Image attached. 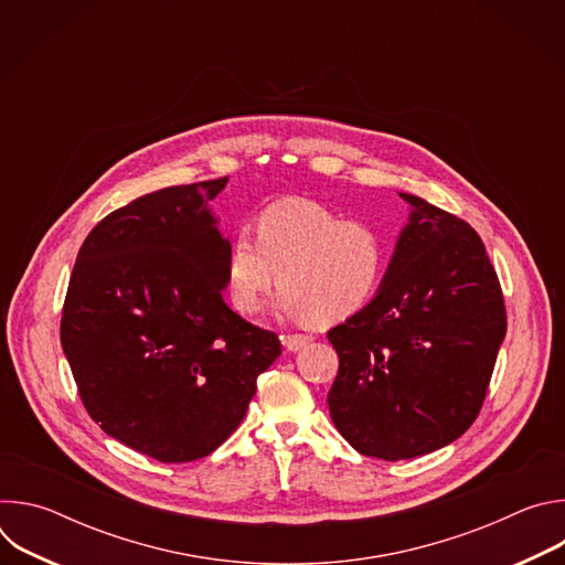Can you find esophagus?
Listing matches in <instances>:
<instances>
[{
  "label": "esophagus",
  "instance_id": "obj_1",
  "mask_svg": "<svg viewBox=\"0 0 565 565\" xmlns=\"http://www.w3.org/2000/svg\"><path fill=\"white\" fill-rule=\"evenodd\" d=\"M281 340H284V347H286L288 351H292V353L306 349V347L312 342L310 335H284Z\"/></svg>",
  "mask_w": 565,
  "mask_h": 565
}]
</instances>
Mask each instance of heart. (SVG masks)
Here are the masks:
<instances>
[{
	"mask_svg": "<svg viewBox=\"0 0 565 565\" xmlns=\"http://www.w3.org/2000/svg\"><path fill=\"white\" fill-rule=\"evenodd\" d=\"M255 234L257 241L241 230L227 244L225 284L238 312H253L279 281L277 306L286 315L342 321L377 297L388 273L391 244L377 225L308 199L266 205Z\"/></svg>",
	"mask_w": 565,
	"mask_h": 565,
	"instance_id": "1",
	"label": "heart"
}]
</instances>
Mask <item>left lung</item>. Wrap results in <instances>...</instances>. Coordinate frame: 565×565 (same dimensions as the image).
<instances>
[{"mask_svg": "<svg viewBox=\"0 0 565 565\" xmlns=\"http://www.w3.org/2000/svg\"><path fill=\"white\" fill-rule=\"evenodd\" d=\"M399 196L412 214L377 297L329 331L340 355L331 418L353 449L382 460L431 454L471 427L508 331L476 230L420 196Z\"/></svg>", "mask_w": 565, "mask_h": 565, "instance_id": "1", "label": "left lung"}]
</instances>
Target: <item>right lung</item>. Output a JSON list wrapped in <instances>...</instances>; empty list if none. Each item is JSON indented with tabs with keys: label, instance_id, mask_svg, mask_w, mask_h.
Masks as SVG:
<instances>
[{
	"label": "right lung",
	"instance_id": "right-lung-1",
	"mask_svg": "<svg viewBox=\"0 0 565 565\" xmlns=\"http://www.w3.org/2000/svg\"><path fill=\"white\" fill-rule=\"evenodd\" d=\"M225 179L166 188L107 214L77 253L60 342L100 429L160 462L212 454L244 420L279 338L225 301L207 203Z\"/></svg>",
	"mask_w": 565,
	"mask_h": 565
}]
</instances>
